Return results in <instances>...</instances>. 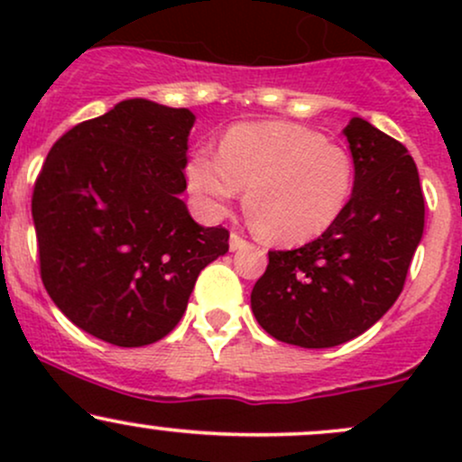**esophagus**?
I'll return each instance as SVG.
<instances>
[{"label":"esophagus","instance_id":"esophagus-1","mask_svg":"<svg viewBox=\"0 0 462 462\" xmlns=\"http://www.w3.org/2000/svg\"><path fill=\"white\" fill-rule=\"evenodd\" d=\"M247 245H249L247 238H243L241 235H238V232H232V235H230V249H232V252H235V249L247 247Z\"/></svg>","mask_w":462,"mask_h":462}]
</instances>
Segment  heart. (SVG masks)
<instances>
[{"mask_svg":"<svg viewBox=\"0 0 462 462\" xmlns=\"http://www.w3.org/2000/svg\"><path fill=\"white\" fill-rule=\"evenodd\" d=\"M189 190L224 213L247 189V213L264 238L312 241L341 219L354 190V161L343 145L295 124H243L227 130L219 153L199 147L187 162Z\"/></svg>","mask_w":462,"mask_h":462,"instance_id":"b5f03b06","label":"heart"}]
</instances>
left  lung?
<instances>
[{
    "label": "left lung",
    "mask_w": 462,
    "mask_h": 462,
    "mask_svg": "<svg viewBox=\"0 0 462 462\" xmlns=\"http://www.w3.org/2000/svg\"><path fill=\"white\" fill-rule=\"evenodd\" d=\"M343 134L354 158L346 213L315 241L269 252L252 291L263 330L291 346L334 347L374 326L400 298L423 235L426 204L406 147L360 116Z\"/></svg>",
    "instance_id": "left-lung-1"
}]
</instances>
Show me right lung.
Returning <instances> with one entry per match:
<instances>
[{"instance_id": "add662e5", "label": "right lung", "mask_w": 462, "mask_h": 462, "mask_svg": "<svg viewBox=\"0 0 462 462\" xmlns=\"http://www.w3.org/2000/svg\"><path fill=\"white\" fill-rule=\"evenodd\" d=\"M195 116L125 99L54 143L32 193L41 280L84 332L119 347L167 337L195 280L227 252L226 227H201L187 189Z\"/></svg>"}]
</instances>
